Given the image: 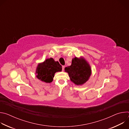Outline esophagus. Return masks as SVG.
Masks as SVG:
<instances>
[{
	"instance_id": "obj_1",
	"label": "esophagus",
	"mask_w": 129,
	"mask_h": 129,
	"mask_svg": "<svg viewBox=\"0 0 129 129\" xmlns=\"http://www.w3.org/2000/svg\"><path fill=\"white\" fill-rule=\"evenodd\" d=\"M64 68H65V66H62V71L64 70Z\"/></svg>"
}]
</instances>
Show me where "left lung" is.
<instances>
[{
    "instance_id": "1",
    "label": "left lung",
    "mask_w": 129,
    "mask_h": 129,
    "mask_svg": "<svg viewBox=\"0 0 129 129\" xmlns=\"http://www.w3.org/2000/svg\"><path fill=\"white\" fill-rule=\"evenodd\" d=\"M68 73L70 81L76 85H82L90 78L91 68L88 62L83 57H75L72 59L71 65L65 68Z\"/></svg>"
}]
</instances>
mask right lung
I'll return each mask as SVG.
<instances>
[{
    "mask_svg": "<svg viewBox=\"0 0 129 129\" xmlns=\"http://www.w3.org/2000/svg\"><path fill=\"white\" fill-rule=\"evenodd\" d=\"M62 66L53 58L46 59L39 63L36 68V77L42 82L50 83L52 82L55 73L62 71Z\"/></svg>",
    "mask_w": 129,
    "mask_h": 129,
    "instance_id": "1",
    "label": "right lung"
}]
</instances>
